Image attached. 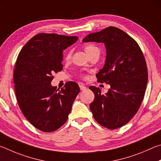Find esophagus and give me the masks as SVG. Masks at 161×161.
Masks as SVG:
<instances>
[{"instance_id": "1", "label": "esophagus", "mask_w": 161, "mask_h": 161, "mask_svg": "<svg viewBox=\"0 0 161 161\" xmlns=\"http://www.w3.org/2000/svg\"><path fill=\"white\" fill-rule=\"evenodd\" d=\"M79 87H80V91H85V90H86V87L85 86V85H84L83 83L79 84Z\"/></svg>"}]
</instances>
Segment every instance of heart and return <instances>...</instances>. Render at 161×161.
Here are the masks:
<instances>
[{"instance_id":"b5f03b06","label":"heart","mask_w":161,"mask_h":161,"mask_svg":"<svg viewBox=\"0 0 161 161\" xmlns=\"http://www.w3.org/2000/svg\"><path fill=\"white\" fill-rule=\"evenodd\" d=\"M85 50H86V52L87 53V54L88 55L91 52H93V51H95V50H99V49H98L97 47L93 46V45H88V46H86L85 47ZM70 57H71V52H68L66 53V60H69V59L70 58Z\"/></svg>"}]
</instances>
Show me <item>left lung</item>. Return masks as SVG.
Instances as JSON below:
<instances>
[{"label":"left lung","mask_w":161,"mask_h":161,"mask_svg":"<svg viewBox=\"0 0 161 161\" xmlns=\"http://www.w3.org/2000/svg\"><path fill=\"white\" fill-rule=\"evenodd\" d=\"M83 42H103L107 49L105 65L96 77L111 88L103 95L99 88L89 87L95 95L90 105L93 117L107 129L122 127L136 114L144 97L148 69L142 51L131 36L114 27L90 34Z\"/></svg>","instance_id":"8db88e82"}]
</instances>
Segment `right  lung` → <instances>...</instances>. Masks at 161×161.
<instances>
[{"mask_svg":"<svg viewBox=\"0 0 161 161\" xmlns=\"http://www.w3.org/2000/svg\"><path fill=\"white\" fill-rule=\"evenodd\" d=\"M78 40L76 36L39 33L22 47L13 72L15 95L25 117L44 132L63 126L80 92L78 85L67 82L60 91L51 82L63 69V50Z\"/></svg>","mask_w":161,"mask_h":161,"instance_id":"obj_1","label":"right lung"}]
</instances>
